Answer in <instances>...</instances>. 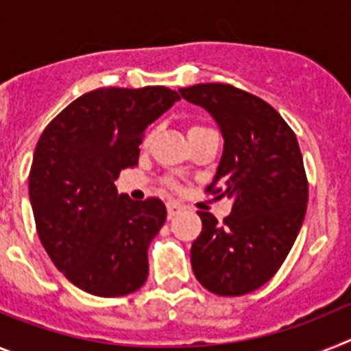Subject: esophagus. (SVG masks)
Here are the masks:
<instances>
[{"mask_svg":"<svg viewBox=\"0 0 351 351\" xmlns=\"http://www.w3.org/2000/svg\"><path fill=\"white\" fill-rule=\"evenodd\" d=\"M184 210V206L179 202H169L167 204V213H169V218H173V216H178Z\"/></svg>","mask_w":351,"mask_h":351,"instance_id":"esophagus-1","label":"esophagus"}]
</instances>
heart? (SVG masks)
<instances>
[{
	"label": "heart",
	"instance_id": "b5f03b06",
	"mask_svg": "<svg viewBox=\"0 0 351 351\" xmlns=\"http://www.w3.org/2000/svg\"><path fill=\"white\" fill-rule=\"evenodd\" d=\"M214 130L209 128V126L206 125H191L190 128H188V137L193 138V137H200V135H206V133H213ZM167 186L169 188H178V181H173V179H167Z\"/></svg>",
	"mask_w": 351,
	"mask_h": 351
}]
</instances>
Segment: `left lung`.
I'll list each match as a JSON object with an SVG mask.
<instances>
[{"mask_svg": "<svg viewBox=\"0 0 351 351\" xmlns=\"http://www.w3.org/2000/svg\"><path fill=\"white\" fill-rule=\"evenodd\" d=\"M179 93L219 125L225 149L206 191L234 202L223 223L198 210L202 232L191 246V267L216 295H244L280 271L302 226L308 178L299 142L274 107L230 84Z\"/></svg>", "mask_w": 351, "mask_h": 351, "instance_id": "obj_1", "label": "left lung"}]
</instances>
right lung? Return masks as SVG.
Returning <instances> with one entry per match:
<instances>
[{"label": "right lung", "instance_id": "right-lung-1", "mask_svg": "<svg viewBox=\"0 0 351 351\" xmlns=\"http://www.w3.org/2000/svg\"><path fill=\"white\" fill-rule=\"evenodd\" d=\"M178 100L163 86L95 89L40 135L29 170L36 232L56 267L88 293L128 295L147 280L149 244L167 207L119 195L114 181L137 165L145 128Z\"/></svg>", "mask_w": 351, "mask_h": 351}]
</instances>
